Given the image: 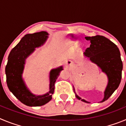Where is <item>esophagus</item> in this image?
Segmentation results:
<instances>
[{"instance_id": "obj_1", "label": "esophagus", "mask_w": 126, "mask_h": 126, "mask_svg": "<svg viewBox=\"0 0 126 126\" xmlns=\"http://www.w3.org/2000/svg\"><path fill=\"white\" fill-rule=\"evenodd\" d=\"M66 65L71 66V65H73V62H72L71 61H66Z\"/></svg>"}]
</instances>
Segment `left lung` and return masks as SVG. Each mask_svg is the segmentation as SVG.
I'll return each instance as SVG.
<instances>
[{
  "label": "left lung",
  "instance_id": "left-lung-1",
  "mask_svg": "<svg viewBox=\"0 0 126 126\" xmlns=\"http://www.w3.org/2000/svg\"><path fill=\"white\" fill-rule=\"evenodd\" d=\"M86 40L90 41L91 45L83 53L84 57L96 64L103 73L106 74L108 83L104 91V97L100 102L107 100L119 86L122 78V62L121 53L115 43L103 36H86ZM76 97L85 103H90L76 93Z\"/></svg>",
  "mask_w": 126,
  "mask_h": 126
}]
</instances>
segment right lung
<instances>
[{"mask_svg": "<svg viewBox=\"0 0 126 126\" xmlns=\"http://www.w3.org/2000/svg\"><path fill=\"white\" fill-rule=\"evenodd\" d=\"M48 33L40 32L27 34L11 50L5 67L7 84L16 97L23 104L30 107H39L46 104L52 100L55 83L63 67L52 69L49 73V91L42 95L32 93L23 78L26 59L33 53L36 48L42 46L47 40Z\"/></svg>", "mask_w": 126, "mask_h": 126, "instance_id": "add662e5", "label": "right lung"}]
</instances>
